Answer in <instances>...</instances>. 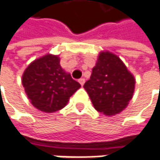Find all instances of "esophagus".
<instances>
[{
  "instance_id": "1",
  "label": "esophagus",
  "mask_w": 160,
  "mask_h": 160,
  "mask_svg": "<svg viewBox=\"0 0 160 160\" xmlns=\"http://www.w3.org/2000/svg\"><path fill=\"white\" fill-rule=\"evenodd\" d=\"M79 82L80 83V85L83 86L84 85V83H85V79H84V78H80V80H79Z\"/></svg>"
}]
</instances>
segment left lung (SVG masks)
I'll return each mask as SVG.
<instances>
[{"mask_svg": "<svg viewBox=\"0 0 160 160\" xmlns=\"http://www.w3.org/2000/svg\"><path fill=\"white\" fill-rule=\"evenodd\" d=\"M135 80L114 54L100 53L84 88L97 112L112 116L123 111L131 100Z\"/></svg>", "mask_w": 160, "mask_h": 160, "instance_id": "obj_1", "label": "left lung"}]
</instances>
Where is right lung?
Instances as JSON below:
<instances>
[{"instance_id": "add662e5", "label": "right lung", "mask_w": 160, "mask_h": 160, "mask_svg": "<svg viewBox=\"0 0 160 160\" xmlns=\"http://www.w3.org/2000/svg\"><path fill=\"white\" fill-rule=\"evenodd\" d=\"M22 83L32 104L45 112L63 108L80 84L66 73L57 56L47 55L35 60L25 71Z\"/></svg>"}]
</instances>
